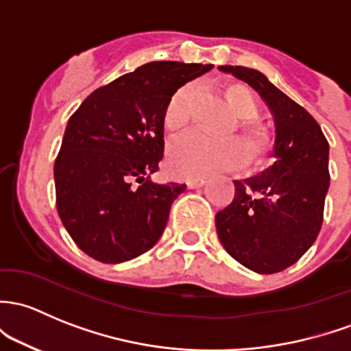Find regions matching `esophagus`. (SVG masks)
I'll return each instance as SVG.
<instances>
[{
    "label": "esophagus",
    "instance_id": "1",
    "mask_svg": "<svg viewBox=\"0 0 351 351\" xmlns=\"http://www.w3.org/2000/svg\"><path fill=\"white\" fill-rule=\"evenodd\" d=\"M205 180H200V178H198V180H188V182H186V186L188 188H191V190H193V188H202V186H204L205 185Z\"/></svg>",
    "mask_w": 351,
    "mask_h": 351
}]
</instances>
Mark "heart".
<instances>
[{
	"mask_svg": "<svg viewBox=\"0 0 351 351\" xmlns=\"http://www.w3.org/2000/svg\"><path fill=\"white\" fill-rule=\"evenodd\" d=\"M197 97V84H186L169 97L163 116L168 131H178L190 123ZM228 102L234 112L242 117V131L247 145L239 138L217 139L200 131H188L173 139L168 146V168L173 175L182 178H206L217 173L241 169L249 160V151L252 158H259L265 153L269 134L254 121L259 116V104L252 92L242 86L230 87Z\"/></svg>",
	"mask_w": 351,
	"mask_h": 351,
	"instance_id": "heart-1",
	"label": "heart"
}]
</instances>
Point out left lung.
<instances>
[{
    "instance_id": "8db88e82",
    "label": "left lung",
    "mask_w": 351,
    "mask_h": 351,
    "mask_svg": "<svg viewBox=\"0 0 351 351\" xmlns=\"http://www.w3.org/2000/svg\"><path fill=\"white\" fill-rule=\"evenodd\" d=\"M259 92L276 124L274 165L235 180L232 204L215 215L220 242L237 263L274 274L300 261L319 234L330 188V145L315 117L259 70L220 65Z\"/></svg>"
}]
</instances>
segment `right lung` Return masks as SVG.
I'll list each match as a JSON object with an SVG mask.
<instances>
[{"mask_svg":"<svg viewBox=\"0 0 351 351\" xmlns=\"http://www.w3.org/2000/svg\"><path fill=\"white\" fill-rule=\"evenodd\" d=\"M212 64L149 62L92 92L72 114L55 160L62 223L80 250L121 264L160 241L186 185L151 182L163 160L169 97Z\"/></svg>","mask_w":351,"mask_h":351,"instance_id":"add662e5","label":"right lung"}]
</instances>
